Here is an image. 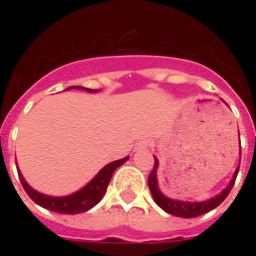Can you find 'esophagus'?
Returning a JSON list of instances; mask_svg holds the SVG:
<instances>
[{
	"mask_svg": "<svg viewBox=\"0 0 256 256\" xmlns=\"http://www.w3.org/2000/svg\"><path fill=\"white\" fill-rule=\"evenodd\" d=\"M148 144H150V142L146 140H138V144H136V150H142V148H148Z\"/></svg>",
	"mask_w": 256,
	"mask_h": 256,
	"instance_id": "esophagus-1",
	"label": "esophagus"
}]
</instances>
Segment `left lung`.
<instances>
[{
    "mask_svg": "<svg viewBox=\"0 0 256 256\" xmlns=\"http://www.w3.org/2000/svg\"><path fill=\"white\" fill-rule=\"evenodd\" d=\"M154 168L148 175V188L152 191V199L154 202L158 204V206L164 210L168 214L174 215V216H180V218H195V216H199V215L204 214L207 211H211L215 207H218L220 203L227 198V195L230 194L231 188L234 186L235 179H236V175H238L239 166L235 170L234 175H232V179L228 183V186L219 192L218 195H215L212 198L207 199V200H203V202H184V200H179V199H171L168 196L162 192L160 190V186H158V178H156V172H158V166H160V162H158V158L154 156Z\"/></svg>",
    "mask_w": 256,
    "mask_h": 256,
    "instance_id": "left-lung-1",
    "label": "left lung"
}]
</instances>
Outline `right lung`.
Instances as JSON below:
<instances>
[{
    "label": "right lung",
    "mask_w": 256,
    "mask_h": 256,
    "mask_svg": "<svg viewBox=\"0 0 256 256\" xmlns=\"http://www.w3.org/2000/svg\"><path fill=\"white\" fill-rule=\"evenodd\" d=\"M69 88H81V90H85V92H96V90L82 88V86H70L66 90H69ZM128 160V156H126V158L114 160L112 164H106L104 168H100V172L88 184H85L82 188H80V190L73 192V194L65 195V196H52V195L42 194L40 191L34 190L33 187L30 186L29 183L25 180V178L22 176L20 168H17V170L22 186L25 188L26 194L33 199V202L42 206L44 208L54 211V212L74 215L85 212V211L92 208L96 203H100V200L104 198V192H106V188H108V183H110L112 172L120 168V166H122Z\"/></svg>",
    "instance_id": "add662e5"
}]
</instances>
